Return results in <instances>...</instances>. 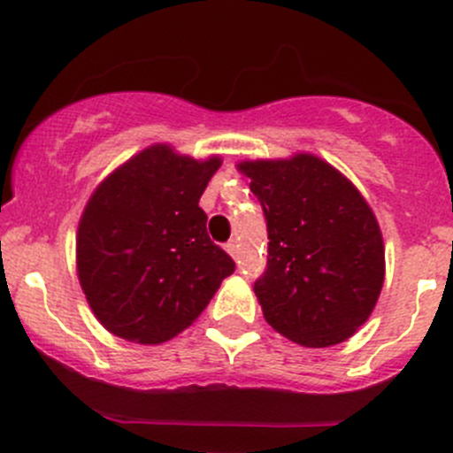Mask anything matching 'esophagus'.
<instances>
[{
	"mask_svg": "<svg viewBox=\"0 0 453 453\" xmlns=\"http://www.w3.org/2000/svg\"><path fill=\"white\" fill-rule=\"evenodd\" d=\"M226 251H227V254L232 256V258H234V260H239V245H236V241H230V242H226Z\"/></svg>",
	"mask_w": 453,
	"mask_h": 453,
	"instance_id": "1",
	"label": "esophagus"
}]
</instances>
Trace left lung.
<instances>
[{"label":"left lung","instance_id":"1","mask_svg":"<svg viewBox=\"0 0 453 453\" xmlns=\"http://www.w3.org/2000/svg\"><path fill=\"white\" fill-rule=\"evenodd\" d=\"M269 232L254 293L271 327L303 347L347 341L384 284V241L360 190L314 154L242 160Z\"/></svg>","mask_w":453,"mask_h":453}]
</instances>
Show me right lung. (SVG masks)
I'll list each match as a JSON object with an SVG mask.
<instances>
[{
  "label": "right lung",
  "instance_id": "right-lung-1",
  "mask_svg": "<svg viewBox=\"0 0 453 453\" xmlns=\"http://www.w3.org/2000/svg\"><path fill=\"white\" fill-rule=\"evenodd\" d=\"M219 166V156L195 160L156 142L90 195L75 236L78 280L97 321L119 339H173L234 273L199 208Z\"/></svg>",
  "mask_w": 453,
  "mask_h": 453
}]
</instances>
